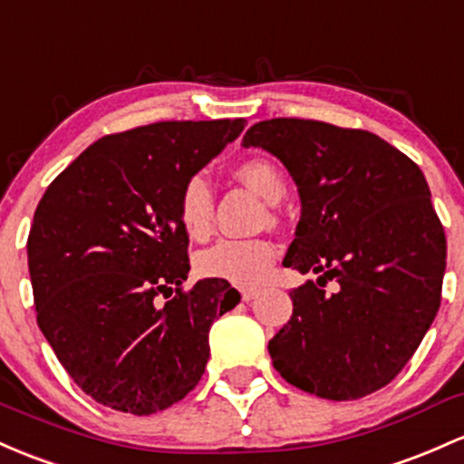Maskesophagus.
Masks as SVG:
<instances>
[{
    "mask_svg": "<svg viewBox=\"0 0 464 464\" xmlns=\"http://www.w3.org/2000/svg\"><path fill=\"white\" fill-rule=\"evenodd\" d=\"M257 297V288H242V302H253Z\"/></svg>",
    "mask_w": 464,
    "mask_h": 464,
    "instance_id": "obj_1",
    "label": "esophagus"
}]
</instances>
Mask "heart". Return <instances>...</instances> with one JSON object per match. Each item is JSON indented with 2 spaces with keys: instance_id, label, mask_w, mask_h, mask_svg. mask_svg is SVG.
Segmentation results:
<instances>
[{
  "instance_id": "1",
  "label": "heart",
  "mask_w": 464,
  "mask_h": 464,
  "mask_svg": "<svg viewBox=\"0 0 464 464\" xmlns=\"http://www.w3.org/2000/svg\"><path fill=\"white\" fill-rule=\"evenodd\" d=\"M251 189L271 205L286 196V178L282 169L266 158L244 160L236 171ZM211 182L202 174L191 176L178 196V220L191 240H207L213 228ZM275 262V246L268 240H220L196 257V271L202 277L222 279L236 286H256L266 277Z\"/></svg>"
}]
</instances>
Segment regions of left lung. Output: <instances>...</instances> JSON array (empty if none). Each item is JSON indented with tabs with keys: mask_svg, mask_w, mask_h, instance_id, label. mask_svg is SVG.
Segmentation results:
<instances>
[{
	"mask_svg": "<svg viewBox=\"0 0 464 464\" xmlns=\"http://www.w3.org/2000/svg\"><path fill=\"white\" fill-rule=\"evenodd\" d=\"M282 160L302 198L284 266L319 273L290 293L293 314L268 341L295 388L356 401L385 388L440 308L445 228L411 158L365 130L271 119L244 134Z\"/></svg>",
	"mask_w": 464,
	"mask_h": 464,
	"instance_id": "obj_1",
	"label": "left lung"
}]
</instances>
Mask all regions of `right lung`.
Returning <instances> with one entry per match:
<instances>
[{"label":"right lung","instance_id":"right-lung-1","mask_svg":"<svg viewBox=\"0 0 464 464\" xmlns=\"http://www.w3.org/2000/svg\"><path fill=\"white\" fill-rule=\"evenodd\" d=\"M242 130L244 119L162 121L103 136L39 200L28 236L37 324L96 403L150 416L205 374L208 328L240 293L222 279L182 286L178 196Z\"/></svg>","mask_w":464,"mask_h":464}]
</instances>
